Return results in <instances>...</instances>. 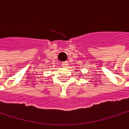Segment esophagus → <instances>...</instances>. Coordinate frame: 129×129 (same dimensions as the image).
I'll return each instance as SVG.
<instances>
[{
  "label": "esophagus",
  "mask_w": 129,
  "mask_h": 129,
  "mask_svg": "<svg viewBox=\"0 0 129 129\" xmlns=\"http://www.w3.org/2000/svg\"><path fill=\"white\" fill-rule=\"evenodd\" d=\"M68 61H63L62 63H61V66L62 67H64V68H67L68 66Z\"/></svg>",
  "instance_id": "esophagus-1"
}]
</instances>
